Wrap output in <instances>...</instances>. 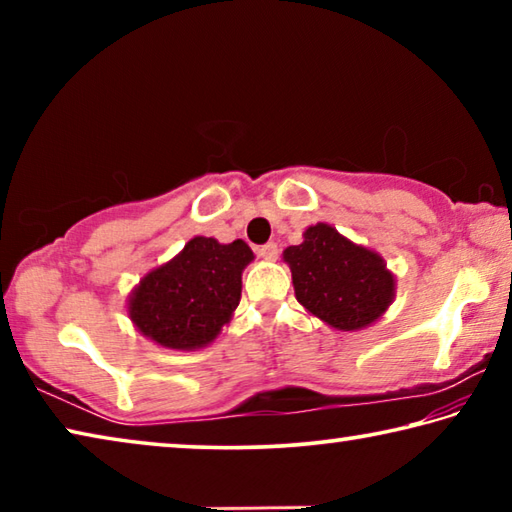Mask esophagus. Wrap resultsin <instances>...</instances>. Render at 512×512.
Returning <instances> with one entry per match:
<instances>
[{
  "mask_svg": "<svg viewBox=\"0 0 512 512\" xmlns=\"http://www.w3.org/2000/svg\"><path fill=\"white\" fill-rule=\"evenodd\" d=\"M277 255H280V248H277V244H273V241H268V244L259 246V257H262V259L273 262V259H277Z\"/></svg>",
  "mask_w": 512,
  "mask_h": 512,
  "instance_id": "1",
  "label": "esophagus"
}]
</instances>
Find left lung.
Masks as SVG:
<instances>
[{
  "mask_svg": "<svg viewBox=\"0 0 512 512\" xmlns=\"http://www.w3.org/2000/svg\"><path fill=\"white\" fill-rule=\"evenodd\" d=\"M284 262L300 305L343 332L375 323L393 300L395 280L384 259L327 223L311 225L300 246L284 250Z\"/></svg>",
  "mask_w": 512,
  "mask_h": 512,
  "instance_id": "8db88e82",
  "label": "left lung"
}]
</instances>
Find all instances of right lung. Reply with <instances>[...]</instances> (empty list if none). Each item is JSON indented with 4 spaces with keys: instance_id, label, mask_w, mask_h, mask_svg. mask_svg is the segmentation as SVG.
Returning a JSON list of instances; mask_svg holds the SVG:
<instances>
[{
    "instance_id": "add662e5",
    "label": "right lung",
    "mask_w": 512,
    "mask_h": 512,
    "mask_svg": "<svg viewBox=\"0 0 512 512\" xmlns=\"http://www.w3.org/2000/svg\"><path fill=\"white\" fill-rule=\"evenodd\" d=\"M253 250L237 239L194 237L183 253L155 268L128 302L144 336L173 350L203 348L228 323L241 298V271Z\"/></svg>"
}]
</instances>
